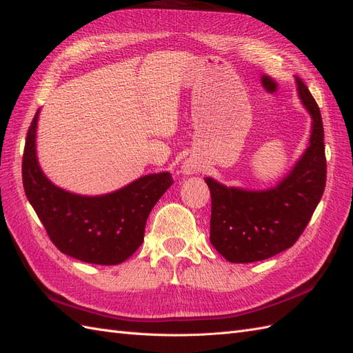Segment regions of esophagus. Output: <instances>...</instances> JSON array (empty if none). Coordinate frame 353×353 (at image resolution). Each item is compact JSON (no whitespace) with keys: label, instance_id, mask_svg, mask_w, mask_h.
Instances as JSON below:
<instances>
[{"label":"esophagus","instance_id":"obj_1","mask_svg":"<svg viewBox=\"0 0 353 353\" xmlns=\"http://www.w3.org/2000/svg\"><path fill=\"white\" fill-rule=\"evenodd\" d=\"M186 171H188V173H192V171H195V170H194V167L188 165V167H186Z\"/></svg>","mask_w":353,"mask_h":353}]
</instances>
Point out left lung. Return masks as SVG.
<instances>
[{"label":"left lung","instance_id":"8db88e82","mask_svg":"<svg viewBox=\"0 0 353 353\" xmlns=\"http://www.w3.org/2000/svg\"><path fill=\"white\" fill-rule=\"evenodd\" d=\"M296 81L314 123L309 148L283 182L251 192L205 177L211 194L210 241L232 263L265 260L293 247L324 194L327 159L321 110L303 79L296 77Z\"/></svg>","mask_w":353,"mask_h":353}]
</instances>
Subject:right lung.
<instances>
[{
	"label": "right lung",
	"mask_w": 353,
	"mask_h": 353,
	"mask_svg": "<svg viewBox=\"0 0 353 353\" xmlns=\"http://www.w3.org/2000/svg\"><path fill=\"white\" fill-rule=\"evenodd\" d=\"M38 112L29 125L22 159L25 194L52 243L77 260L123 263L142 245L150 210L173 185L170 173L149 174L102 196L74 195L43 174L35 154Z\"/></svg>",
	"instance_id": "1"
}]
</instances>
